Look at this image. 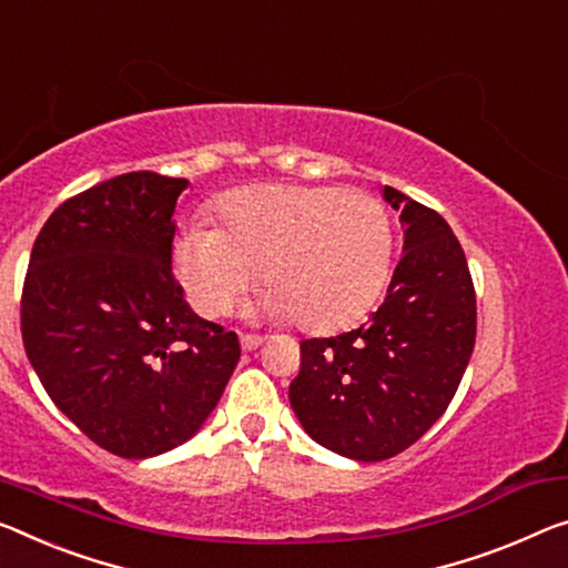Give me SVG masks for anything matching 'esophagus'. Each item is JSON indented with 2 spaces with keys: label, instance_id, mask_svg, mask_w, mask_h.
<instances>
[{
  "label": "esophagus",
  "instance_id": "obj_1",
  "mask_svg": "<svg viewBox=\"0 0 568 568\" xmlns=\"http://www.w3.org/2000/svg\"><path fill=\"white\" fill-rule=\"evenodd\" d=\"M261 343H264V337H258V335H241V347L246 353L256 351V347H261Z\"/></svg>",
  "mask_w": 568,
  "mask_h": 568
}]
</instances>
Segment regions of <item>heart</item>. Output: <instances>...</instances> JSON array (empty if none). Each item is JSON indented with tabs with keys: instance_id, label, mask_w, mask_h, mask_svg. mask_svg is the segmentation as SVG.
<instances>
[{
	"instance_id": "b5f03b06",
	"label": "heart",
	"mask_w": 568,
	"mask_h": 568,
	"mask_svg": "<svg viewBox=\"0 0 568 568\" xmlns=\"http://www.w3.org/2000/svg\"><path fill=\"white\" fill-rule=\"evenodd\" d=\"M221 229L190 223L172 264L187 302L217 317L258 276L268 290L251 312L335 333L368 312L388 282L394 229L386 205L361 190L254 185L217 205Z\"/></svg>"
}]
</instances>
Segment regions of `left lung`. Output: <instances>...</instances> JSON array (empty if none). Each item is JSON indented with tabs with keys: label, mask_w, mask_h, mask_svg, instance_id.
<instances>
[{
	"label": "left lung",
	"mask_w": 568,
	"mask_h": 568,
	"mask_svg": "<svg viewBox=\"0 0 568 568\" xmlns=\"http://www.w3.org/2000/svg\"><path fill=\"white\" fill-rule=\"evenodd\" d=\"M383 200L404 229L386 300L351 333L304 339L290 386L304 432L357 462L396 457L432 429L457 394L477 329L473 276L449 223L388 185Z\"/></svg>",
	"instance_id": "left-lung-1"
}]
</instances>
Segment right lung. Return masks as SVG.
<instances>
[{
	"instance_id": "1",
	"label": "right lung",
	"mask_w": 568,
	"mask_h": 568,
	"mask_svg": "<svg viewBox=\"0 0 568 568\" xmlns=\"http://www.w3.org/2000/svg\"><path fill=\"white\" fill-rule=\"evenodd\" d=\"M190 185L126 172L42 225L22 290L24 353L48 396L111 455L146 459L190 436L241 357L172 274L174 205Z\"/></svg>"
}]
</instances>
